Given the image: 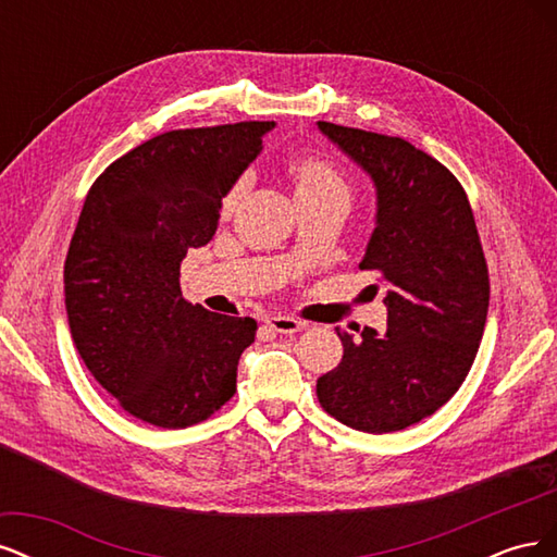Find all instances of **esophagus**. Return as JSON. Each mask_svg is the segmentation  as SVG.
Segmentation results:
<instances>
[{
  "label": "esophagus",
  "mask_w": 557,
  "mask_h": 557,
  "mask_svg": "<svg viewBox=\"0 0 557 557\" xmlns=\"http://www.w3.org/2000/svg\"><path fill=\"white\" fill-rule=\"evenodd\" d=\"M267 325L269 330H274L278 334H295L299 332L301 327H305V323L297 318H290V315H269L267 318Z\"/></svg>",
  "instance_id": "34e87169"
}]
</instances>
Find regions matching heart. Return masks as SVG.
<instances>
[{"instance_id": "obj_1", "label": "heart", "mask_w": 557, "mask_h": 557, "mask_svg": "<svg viewBox=\"0 0 557 557\" xmlns=\"http://www.w3.org/2000/svg\"><path fill=\"white\" fill-rule=\"evenodd\" d=\"M290 176L295 185V199L327 197V195H348V185L334 166L320 158H299L290 164ZM242 193V183L227 195V207L237 201Z\"/></svg>"}]
</instances>
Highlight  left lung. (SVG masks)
<instances>
[{"label": "left lung", "mask_w": 557, "mask_h": 557, "mask_svg": "<svg viewBox=\"0 0 557 557\" xmlns=\"http://www.w3.org/2000/svg\"><path fill=\"white\" fill-rule=\"evenodd\" d=\"M315 125L374 185L360 269H376L387 285L385 332L364 327L352 339L336 327L344 356L315 393L352 430H404L444 407L476 358L491 281L474 213L458 178L409 141Z\"/></svg>", "instance_id": "left-lung-1"}]
</instances>
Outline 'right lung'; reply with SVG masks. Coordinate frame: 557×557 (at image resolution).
Here are the masks:
<instances>
[{
    "mask_svg": "<svg viewBox=\"0 0 557 557\" xmlns=\"http://www.w3.org/2000/svg\"><path fill=\"white\" fill-rule=\"evenodd\" d=\"M276 123L174 129L129 150L95 181L64 262V305L78 356L144 423L207 420L237 391L256 320L181 295V262L207 246L223 199Z\"/></svg>",
    "mask_w": 557,
    "mask_h": 557,
    "instance_id": "obj_1",
    "label": "right lung"
}]
</instances>
